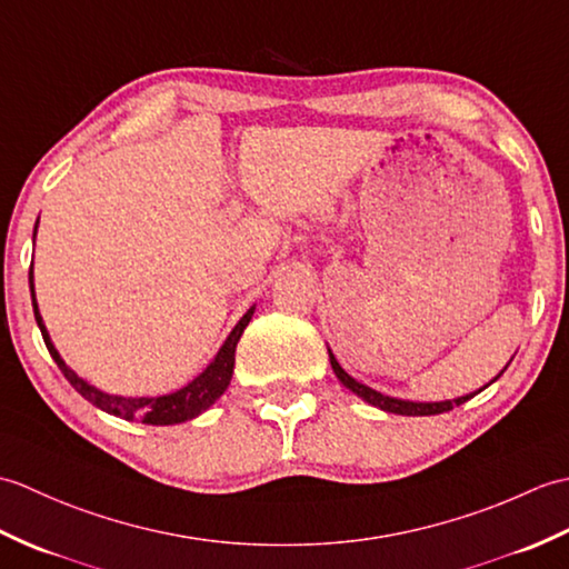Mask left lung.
Masks as SVG:
<instances>
[{"mask_svg": "<svg viewBox=\"0 0 569 569\" xmlns=\"http://www.w3.org/2000/svg\"><path fill=\"white\" fill-rule=\"evenodd\" d=\"M328 355H330V365H332V371H335V377L340 379V383L345 386V389H349L352 393H357L361 401H367L369 406H377V408H381V410H386V413H396V416H438V413H447V410H452L455 406H462V403H467L469 398H475L479 391H485L489 383H493V381H489L485 389H479V391H475V393H467V396H459V398H452V401H428V403H422V401H403V398H393V396H383L381 391H373V389H369L367 383H359L357 379H352L349 377V373L340 367V361L335 359V355H332V349L328 347ZM509 367V365H506ZM503 367V369H506Z\"/></svg>", "mask_w": 569, "mask_h": 569, "instance_id": "1", "label": "left lung"}]
</instances>
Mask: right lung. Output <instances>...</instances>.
<instances>
[{
  "instance_id": "obj_1",
  "label": "right lung",
  "mask_w": 569,
  "mask_h": 569,
  "mask_svg": "<svg viewBox=\"0 0 569 569\" xmlns=\"http://www.w3.org/2000/svg\"><path fill=\"white\" fill-rule=\"evenodd\" d=\"M36 227H39V222H36ZM33 239H36V229H33ZM29 286H31V303H33L36 325H39V330L43 335L48 352H51L58 369L63 371V377L70 381L72 389H76L84 398V401H90L92 406L104 410V413L124 418V420H141V422H147V426H178V422L198 418L227 391V386H229V381H232V373H234L237 342H239L241 332L247 330L253 310H257V306H251L244 316H241V320L234 325V330L227 335V340L220 347V352H217L210 365L202 369V373H198L196 379L186 383L183 389H178L173 393H163V396H117V393H107V391L98 389V386L88 383L66 365L63 357L58 355L56 345L51 342V335H48L43 318L39 312V303H36L33 266L29 271Z\"/></svg>"
}]
</instances>
